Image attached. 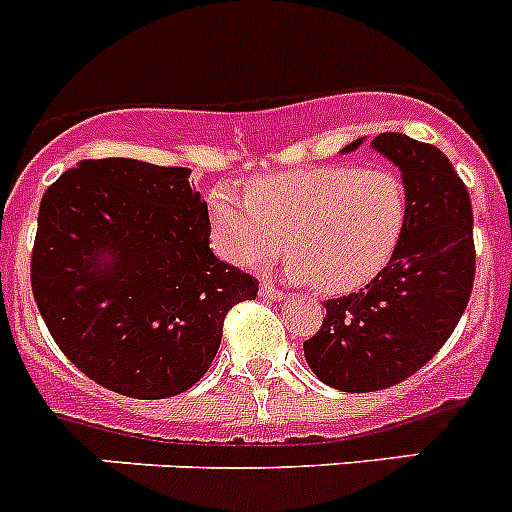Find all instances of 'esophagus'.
<instances>
[{"mask_svg":"<svg viewBox=\"0 0 512 512\" xmlns=\"http://www.w3.org/2000/svg\"><path fill=\"white\" fill-rule=\"evenodd\" d=\"M261 297H264V300H271V302H277V300H284V295L282 292H279V289H274L271 287V284H261V292H259Z\"/></svg>","mask_w":512,"mask_h":512,"instance_id":"34e87169","label":"esophagus"}]
</instances>
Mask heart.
Listing matches in <instances>:
<instances>
[{
	"instance_id": "b5f03b06",
	"label": "heart",
	"mask_w": 512,
	"mask_h": 512,
	"mask_svg": "<svg viewBox=\"0 0 512 512\" xmlns=\"http://www.w3.org/2000/svg\"><path fill=\"white\" fill-rule=\"evenodd\" d=\"M217 251L241 269L261 271L282 253L287 274L325 295L372 282L405 230L408 197L395 171L354 164L289 169L248 184L246 202L228 187L207 200Z\"/></svg>"
}]
</instances>
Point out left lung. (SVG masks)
I'll return each mask as SVG.
<instances>
[{
	"label": "left lung",
	"mask_w": 512,
	"mask_h": 512,
	"mask_svg": "<svg viewBox=\"0 0 512 512\" xmlns=\"http://www.w3.org/2000/svg\"><path fill=\"white\" fill-rule=\"evenodd\" d=\"M372 148L400 169L405 230L372 282L325 302L323 325L302 346L312 374L341 392L384 390L413 377L449 341L474 284L472 202L449 158L402 133L377 135Z\"/></svg>",
	"instance_id": "1"
}]
</instances>
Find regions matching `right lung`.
<instances>
[{"instance_id":"right-lung-1","label":"right lung","mask_w":512,"mask_h":512,"mask_svg":"<svg viewBox=\"0 0 512 512\" xmlns=\"http://www.w3.org/2000/svg\"><path fill=\"white\" fill-rule=\"evenodd\" d=\"M192 169L79 161L45 189L33 295L66 359L120 395L164 400L200 382L230 307L259 282L210 248Z\"/></svg>"}]
</instances>
